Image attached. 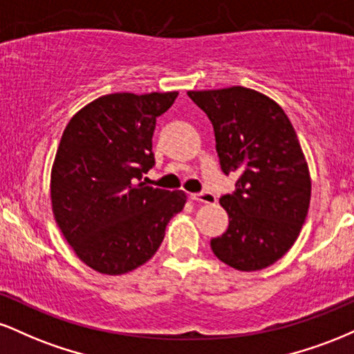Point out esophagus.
I'll use <instances>...</instances> for the list:
<instances>
[{"instance_id": "1", "label": "esophagus", "mask_w": 354, "mask_h": 354, "mask_svg": "<svg viewBox=\"0 0 354 354\" xmlns=\"http://www.w3.org/2000/svg\"><path fill=\"white\" fill-rule=\"evenodd\" d=\"M191 200L198 201V203H206V205H213L216 203V196L208 189H203L200 193H193L191 194Z\"/></svg>"}]
</instances>
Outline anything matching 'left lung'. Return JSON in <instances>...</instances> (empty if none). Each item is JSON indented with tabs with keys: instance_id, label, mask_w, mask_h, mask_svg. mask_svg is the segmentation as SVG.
<instances>
[{
	"instance_id": "8db88e82",
	"label": "left lung",
	"mask_w": 354,
	"mask_h": 354,
	"mask_svg": "<svg viewBox=\"0 0 354 354\" xmlns=\"http://www.w3.org/2000/svg\"><path fill=\"white\" fill-rule=\"evenodd\" d=\"M188 96L213 123L221 171L239 174L233 193L219 198L230 225L211 239V250L234 270H263L293 246L310 206V171L293 124L254 89Z\"/></svg>"
}]
</instances>
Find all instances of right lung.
I'll list each match as a JSON object with an SVG mask.
<instances>
[{
  "label": "right lung",
  "instance_id": "obj_1",
  "mask_svg": "<svg viewBox=\"0 0 354 354\" xmlns=\"http://www.w3.org/2000/svg\"><path fill=\"white\" fill-rule=\"evenodd\" d=\"M178 93H115L80 109L61 136L51 171L53 213L84 265L123 274L145 265L186 194L146 186L156 118Z\"/></svg>",
  "mask_w": 354,
  "mask_h": 354
}]
</instances>
